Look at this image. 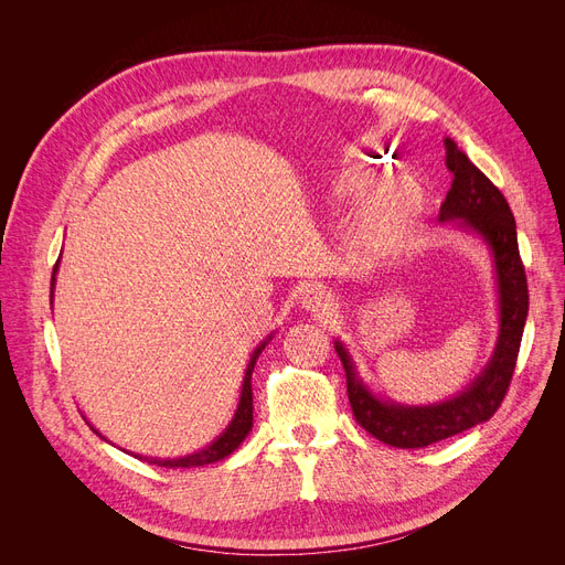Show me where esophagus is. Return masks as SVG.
<instances>
[{
	"instance_id": "obj_1",
	"label": "esophagus",
	"mask_w": 565,
	"mask_h": 565,
	"mask_svg": "<svg viewBox=\"0 0 565 565\" xmlns=\"http://www.w3.org/2000/svg\"><path fill=\"white\" fill-rule=\"evenodd\" d=\"M300 305H302V309L311 311L318 318H330L334 313V298L328 290L316 286V284H311L302 290Z\"/></svg>"
}]
</instances>
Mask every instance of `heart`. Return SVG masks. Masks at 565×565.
<instances>
[{
    "label": "heart",
    "instance_id": "obj_1",
    "mask_svg": "<svg viewBox=\"0 0 565 565\" xmlns=\"http://www.w3.org/2000/svg\"><path fill=\"white\" fill-rule=\"evenodd\" d=\"M384 167L366 148H350L343 156V164L334 175V188L343 194L360 196L366 192ZM424 207V190L414 178H394L373 188L364 201L362 215L354 228V243L366 254L382 256L396 249L403 235Z\"/></svg>",
    "mask_w": 565,
    "mask_h": 565
}]
</instances>
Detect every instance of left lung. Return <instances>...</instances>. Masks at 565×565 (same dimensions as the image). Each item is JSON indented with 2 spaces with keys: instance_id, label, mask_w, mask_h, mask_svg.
Masks as SVG:
<instances>
[{
  "instance_id": "1",
  "label": "left lung",
  "mask_w": 565,
  "mask_h": 565,
  "mask_svg": "<svg viewBox=\"0 0 565 565\" xmlns=\"http://www.w3.org/2000/svg\"><path fill=\"white\" fill-rule=\"evenodd\" d=\"M444 146H447V167L454 173V183L439 207V222H454L458 228L479 235L488 245L497 279L499 334L490 362L473 382L460 394L430 405H401L375 396L360 377L348 348L339 339L334 341L345 369L354 419L375 439L396 449H424L492 417L511 384L529 313L526 275L509 201L454 139H444Z\"/></svg>"
}]
</instances>
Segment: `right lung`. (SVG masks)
Returning a JSON list of instances; mask_svg holds the SVG:
<instances>
[{
    "instance_id": "obj_1",
    "label": "right lung",
    "mask_w": 565,
    "mask_h": 565,
    "mask_svg": "<svg viewBox=\"0 0 565 565\" xmlns=\"http://www.w3.org/2000/svg\"><path fill=\"white\" fill-rule=\"evenodd\" d=\"M56 267H58V260H56L54 273H52V290H50V292H54V281H56L54 275H56ZM50 298H52V295H50ZM270 339H273V334L267 337L260 345H256V350L252 352L247 371H245V377H243L241 401H237V407H235V414H233L231 424L224 428V433H222L217 439H213L211 444H207V447H203V449H199V451H194V454H190V456H181V458H146V456H135V458L148 460V462H153V465H158V467L175 469V467H203V465H211V462H217V460H224L226 456H231L237 447H241L243 439L249 435V430H252V426H254L252 371H254V366H256L258 354L263 352V348L267 345V341H270ZM88 426H92V424H88ZM92 430H94L96 435H100L94 426H92ZM100 437H103V435H100ZM103 439H105V437H103Z\"/></svg>"
}]
</instances>
